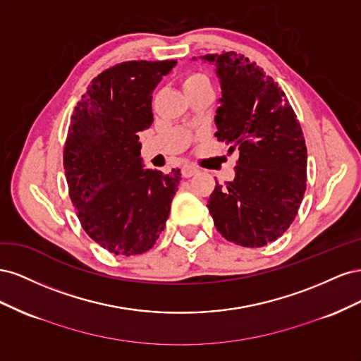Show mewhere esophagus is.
<instances>
[{
	"label": "esophagus",
	"mask_w": 361,
	"mask_h": 361,
	"mask_svg": "<svg viewBox=\"0 0 361 361\" xmlns=\"http://www.w3.org/2000/svg\"><path fill=\"white\" fill-rule=\"evenodd\" d=\"M195 173H197V169L192 167V166H183L182 167V176L183 178H191V176H194Z\"/></svg>",
	"instance_id": "34e87169"
}]
</instances>
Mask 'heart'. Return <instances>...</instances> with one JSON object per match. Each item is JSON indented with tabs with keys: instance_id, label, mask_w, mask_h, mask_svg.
Listing matches in <instances>:
<instances>
[{
	"instance_id": "heart-1",
	"label": "heart",
	"mask_w": 361,
	"mask_h": 361,
	"mask_svg": "<svg viewBox=\"0 0 361 361\" xmlns=\"http://www.w3.org/2000/svg\"><path fill=\"white\" fill-rule=\"evenodd\" d=\"M206 82H209V78H207L206 75L199 73V72L187 73V75L183 76V80H182V84H183V89H185V90L192 89V87H195V85L206 84Z\"/></svg>"
}]
</instances>
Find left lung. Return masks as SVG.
<instances>
[{
	"mask_svg": "<svg viewBox=\"0 0 361 361\" xmlns=\"http://www.w3.org/2000/svg\"><path fill=\"white\" fill-rule=\"evenodd\" d=\"M215 64L223 97L215 137L239 150L236 176L207 199L216 231L243 247H264L292 224L307 180V149L297 114L279 84L231 51L200 57Z\"/></svg>",
	"mask_w": 361,
	"mask_h": 361,
	"instance_id": "left-lung-1",
	"label": "left lung"
}]
</instances>
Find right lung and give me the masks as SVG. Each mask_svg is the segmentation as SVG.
<instances>
[{"mask_svg": "<svg viewBox=\"0 0 361 361\" xmlns=\"http://www.w3.org/2000/svg\"><path fill=\"white\" fill-rule=\"evenodd\" d=\"M174 60L125 61L92 80L71 117L63 166L85 233L117 256L157 243L178 191L180 170H145L141 130L154 122L152 93Z\"/></svg>", "mask_w": 361, "mask_h": 361, "instance_id": "1", "label": "right lung"}]
</instances>
